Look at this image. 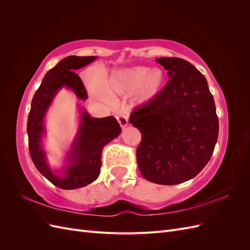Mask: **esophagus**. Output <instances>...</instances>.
<instances>
[{"mask_svg": "<svg viewBox=\"0 0 250 250\" xmlns=\"http://www.w3.org/2000/svg\"><path fill=\"white\" fill-rule=\"evenodd\" d=\"M117 120H118L120 126L122 128H126L128 125H129V122H128V118L125 115H119L117 117Z\"/></svg>", "mask_w": 250, "mask_h": 250, "instance_id": "obj_1", "label": "esophagus"}]
</instances>
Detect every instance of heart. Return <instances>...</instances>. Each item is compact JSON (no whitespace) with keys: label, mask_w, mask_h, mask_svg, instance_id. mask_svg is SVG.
<instances>
[{"label":"heart","mask_w":250,"mask_h":250,"mask_svg":"<svg viewBox=\"0 0 250 250\" xmlns=\"http://www.w3.org/2000/svg\"><path fill=\"white\" fill-rule=\"evenodd\" d=\"M167 76L161 69L133 66L113 71L103 85L99 82L92 86L95 97L109 101L110 96H129L134 94L138 103H147L160 96L166 87Z\"/></svg>","instance_id":"1"}]
</instances>
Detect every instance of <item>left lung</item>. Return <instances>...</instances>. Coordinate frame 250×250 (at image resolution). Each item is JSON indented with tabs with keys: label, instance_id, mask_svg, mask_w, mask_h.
<instances>
[{
	"label": "left lung",
	"instance_id": "1",
	"mask_svg": "<svg viewBox=\"0 0 250 250\" xmlns=\"http://www.w3.org/2000/svg\"><path fill=\"white\" fill-rule=\"evenodd\" d=\"M156 62L170 80L156 99L131 113L129 123L142 133L137 149L142 175L172 186L206 167L218 140L219 121L208 81L194 65L177 57Z\"/></svg>",
	"mask_w": 250,
	"mask_h": 250
}]
</instances>
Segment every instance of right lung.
<instances>
[{"mask_svg": "<svg viewBox=\"0 0 250 250\" xmlns=\"http://www.w3.org/2000/svg\"><path fill=\"white\" fill-rule=\"evenodd\" d=\"M97 56H67L43 77L36 90L29 112L27 133L29 151L33 164L50 183L63 190H74L95 181L100 174L103 147L119 137L121 127L113 117L94 118L78 105L79 123L62 167L52 169L43 147L46 117L60 89L66 88L80 100L87 99L86 89L74 71L95 62Z\"/></svg>", "mask_w": 250, "mask_h": 250, "instance_id": "obj_1", "label": "right lung"}]
</instances>
